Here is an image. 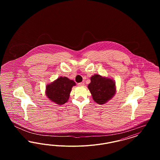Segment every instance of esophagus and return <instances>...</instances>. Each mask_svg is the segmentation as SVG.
<instances>
[{"label":"esophagus","mask_w":160,"mask_h":160,"mask_svg":"<svg viewBox=\"0 0 160 160\" xmlns=\"http://www.w3.org/2000/svg\"><path fill=\"white\" fill-rule=\"evenodd\" d=\"M78 85L79 86H84V83L83 82H81V83H79L78 84Z\"/></svg>","instance_id":"1"}]
</instances>
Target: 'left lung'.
<instances>
[{
    "label": "left lung",
    "instance_id": "1",
    "mask_svg": "<svg viewBox=\"0 0 160 160\" xmlns=\"http://www.w3.org/2000/svg\"><path fill=\"white\" fill-rule=\"evenodd\" d=\"M88 89L93 100L99 104H104L112 99L116 93L114 81L110 78L95 74L91 77Z\"/></svg>",
    "mask_w": 160,
    "mask_h": 160
}]
</instances>
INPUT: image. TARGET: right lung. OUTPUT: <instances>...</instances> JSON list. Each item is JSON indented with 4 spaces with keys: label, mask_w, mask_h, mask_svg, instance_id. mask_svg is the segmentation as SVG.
Segmentation results:
<instances>
[{
    "label": "right lung",
    "mask_w": 160,
    "mask_h": 160,
    "mask_svg": "<svg viewBox=\"0 0 160 160\" xmlns=\"http://www.w3.org/2000/svg\"><path fill=\"white\" fill-rule=\"evenodd\" d=\"M76 83L66 77H60L46 86V95L52 102L58 105L64 104L68 101L72 86Z\"/></svg>",
    "instance_id": "1"
}]
</instances>
